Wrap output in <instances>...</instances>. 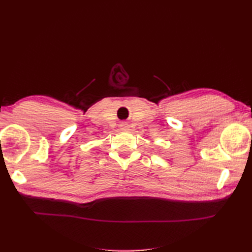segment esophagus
I'll return each mask as SVG.
<instances>
[{
  "label": "esophagus",
  "mask_w": 252,
  "mask_h": 252,
  "mask_svg": "<svg viewBox=\"0 0 252 252\" xmlns=\"http://www.w3.org/2000/svg\"><path fill=\"white\" fill-rule=\"evenodd\" d=\"M122 126H123V127H127V124L125 123V124H123V125H122Z\"/></svg>",
  "instance_id": "34e87169"
}]
</instances>
